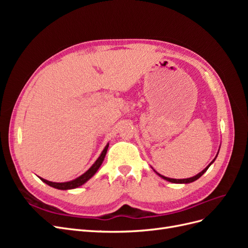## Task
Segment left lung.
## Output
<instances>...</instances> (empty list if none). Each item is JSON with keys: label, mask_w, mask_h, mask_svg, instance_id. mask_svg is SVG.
I'll return each instance as SVG.
<instances>
[{"label": "left lung", "mask_w": 248, "mask_h": 248, "mask_svg": "<svg viewBox=\"0 0 248 248\" xmlns=\"http://www.w3.org/2000/svg\"><path fill=\"white\" fill-rule=\"evenodd\" d=\"M217 155H218V153H217ZM217 155H216V157H217ZM216 157H215V158L213 159V161L211 162V163H210L209 164V166L208 167H206V169H204V170H202L201 172H199V174L198 175H196V176H194V177H191V178H187V179H170V178H168V177H164V176H162V175H160V174H158V172H157V171H155L156 172V174L157 175H158V176H160L162 179H164V180H167V181H169V182H171V183H185V184H187V183H191V182H193V181H196V180H198L201 176H202V175H204L205 174V172H206V170L209 169V167L210 166H211V164L214 162V160L216 159Z\"/></svg>", "instance_id": "left-lung-1"}]
</instances>
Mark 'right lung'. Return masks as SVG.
Here are the masks:
<instances>
[{
	"label": "right lung",
	"instance_id": "right-lung-1",
	"mask_svg": "<svg viewBox=\"0 0 248 248\" xmlns=\"http://www.w3.org/2000/svg\"><path fill=\"white\" fill-rule=\"evenodd\" d=\"M108 144L106 146V148L103 149L102 153L100 154V156L98 157V159H97L93 166L90 168L85 174H82L81 176H79L78 178L72 180V181H69V182H63V183H56V182H50V181H47V180L46 179H42L40 178L42 181L44 183H46L47 185L54 187V188H57V189H62V190H67V189H73V188H77V187L85 184L89 179H91L94 175L95 172L98 170V169L100 168V166L102 164L103 160H104V157H106V154L108 152Z\"/></svg>",
	"mask_w": 248,
	"mask_h": 248
}]
</instances>
